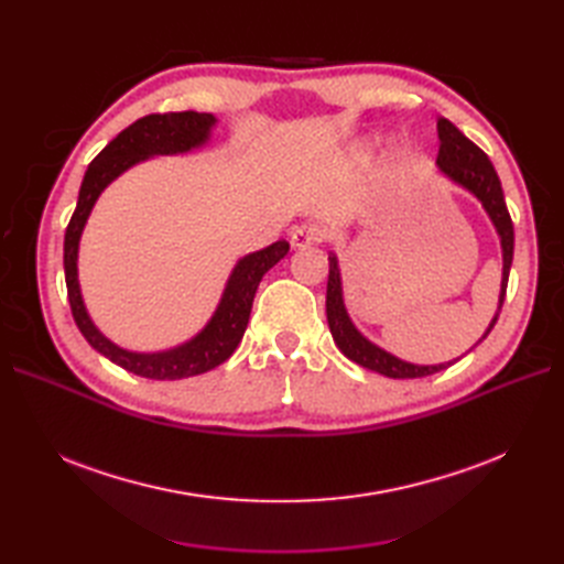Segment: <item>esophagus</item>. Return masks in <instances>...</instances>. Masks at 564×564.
Here are the masks:
<instances>
[{"label": "esophagus", "instance_id": "esophagus-1", "mask_svg": "<svg viewBox=\"0 0 564 564\" xmlns=\"http://www.w3.org/2000/svg\"><path fill=\"white\" fill-rule=\"evenodd\" d=\"M319 240H322V228L313 226V224L299 226L292 232V247L294 249H305V247H311V245H317Z\"/></svg>", "mask_w": 564, "mask_h": 564}]
</instances>
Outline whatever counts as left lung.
I'll return each mask as SVG.
<instances>
[{"mask_svg":"<svg viewBox=\"0 0 564 564\" xmlns=\"http://www.w3.org/2000/svg\"><path fill=\"white\" fill-rule=\"evenodd\" d=\"M437 135H440V152H437L440 172L449 176L454 183L464 185L466 191H470L477 199L482 202L485 212L489 214L491 224L497 226V232L501 237V249H503V280H501V296H499V313H501L506 286H508V272H510V263H513V245H516L513 220H510V214L506 207L501 181L497 176V169H494V164L489 162L485 152L470 139H466V135L460 133L449 119L445 117L437 119ZM499 313L494 315L482 338H487V334L494 329V324L499 319ZM327 322H329V332L334 336V344L348 357V360L357 362L360 367H367L371 371H379L388 379L431 377V373H437L456 362L454 360L447 365H433V367L404 362L400 357L381 350L379 346H373L371 340H367L360 332H357L346 313L344 294H340L338 261H336V253L332 251H329V280H327Z\"/></svg>","mask_w":564,"mask_h":564,"instance_id":"obj_1","label":"left lung"}]
</instances>
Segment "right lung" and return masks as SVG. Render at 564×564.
I'll list each match as a JSON object with an SVG mask.
<instances>
[{
    "instance_id": "obj_1",
    "label": "right lung",
    "mask_w": 564,
    "mask_h": 564,
    "mask_svg": "<svg viewBox=\"0 0 564 564\" xmlns=\"http://www.w3.org/2000/svg\"><path fill=\"white\" fill-rule=\"evenodd\" d=\"M214 124H216L214 115L193 112V110L164 112V115L158 112V115H145L141 119H135L131 127H127L122 133H117L89 164L79 187L75 214L65 228L63 268H65L67 301H70V311L82 336L87 338L100 355H106L110 362L119 365L127 371L139 373V377H145V379L176 381V379L197 377V373H204L218 365H224L245 336L251 303L261 278L280 259H284L289 251V242L280 240L275 245H270L261 251H253L245 256V259H240V263L235 265L232 275L226 284L224 299H220L218 308L207 327H204L193 340H187V344L178 348L164 350V352H129L124 348L110 344V340L94 327V322L87 315V308H84L79 282H77V247H79L84 224H87V218L94 209V202L98 199L100 193H104V187L112 178L127 172V169L133 166L135 162L148 160L152 155H176V152H185L207 143Z\"/></svg>"
}]
</instances>
